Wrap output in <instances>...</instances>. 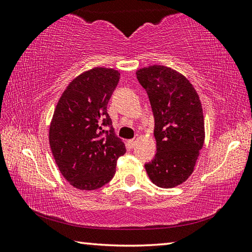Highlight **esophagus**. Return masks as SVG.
I'll return each mask as SVG.
<instances>
[{
  "instance_id": "1",
  "label": "esophagus",
  "mask_w": 252,
  "mask_h": 252,
  "mask_svg": "<svg viewBox=\"0 0 252 252\" xmlns=\"http://www.w3.org/2000/svg\"><path fill=\"white\" fill-rule=\"evenodd\" d=\"M135 139H132V140H129V141H127V143H129V146L130 147H134L135 146Z\"/></svg>"
}]
</instances>
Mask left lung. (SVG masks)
I'll list each match as a JSON object with an SVG mask.
<instances>
[{
  "mask_svg": "<svg viewBox=\"0 0 252 252\" xmlns=\"http://www.w3.org/2000/svg\"><path fill=\"white\" fill-rule=\"evenodd\" d=\"M155 116L157 155L146 167L150 180L164 189L188 180L204 143L202 105L185 75L164 65L136 70Z\"/></svg>",
  "mask_w": 252,
  "mask_h": 252,
  "instance_id": "obj_1",
  "label": "left lung"
}]
</instances>
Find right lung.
Instances as JSON below:
<instances>
[{
  "mask_svg": "<svg viewBox=\"0 0 252 252\" xmlns=\"http://www.w3.org/2000/svg\"><path fill=\"white\" fill-rule=\"evenodd\" d=\"M120 72L96 66L71 81L54 109L49 142L60 172L79 190H95L116 173L126 146L114 133L106 105Z\"/></svg>",
  "mask_w": 252,
  "mask_h": 252,
  "instance_id": "1",
  "label": "right lung"
}]
</instances>
